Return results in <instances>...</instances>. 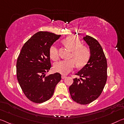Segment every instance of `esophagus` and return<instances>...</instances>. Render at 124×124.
<instances>
[{
  "mask_svg": "<svg viewBox=\"0 0 124 124\" xmlns=\"http://www.w3.org/2000/svg\"><path fill=\"white\" fill-rule=\"evenodd\" d=\"M61 77H62V79H64V78H65L66 77V76H64V75H62Z\"/></svg>",
  "mask_w": 124,
  "mask_h": 124,
  "instance_id": "1",
  "label": "esophagus"
}]
</instances>
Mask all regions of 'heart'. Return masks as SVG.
I'll return each mask as SVG.
<instances>
[{
  "label": "heart",
  "mask_w": 124,
  "mask_h": 124,
  "mask_svg": "<svg viewBox=\"0 0 124 124\" xmlns=\"http://www.w3.org/2000/svg\"><path fill=\"white\" fill-rule=\"evenodd\" d=\"M63 43L67 47L72 51L70 57L73 60H63L54 64V70L56 72L62 74L69 73L75 67V62L77 65L81 67L84 65L89 60L90 52L87 47L82 46L79 39L74 36H69L63 40ZM50 56L52 60L57 61L59 59L58 47L52 45L50 48ZM75 61L74 62V61Z\"/></svg>",
  "instance_id": "b5f03b06"
}]
</instances>
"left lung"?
<instances>
[{
  "instance_id": "8db88e82",
  "label": "left lung",
  "mask_w": 124,
  "mask_h": 124,
  "mask_svg": "<svg viewBox=\"0 0 124 124\" xmlns=\"http://www.w3.org/2000/svg\"><path fill=\"white\" fill-rule=\"evenodd\" d=\"M89 45L90 57L87 64L76 74L80 79H73L69 88L72 99L76 103L86 105L101 95L107 80V61L101 45L93 37H83Z\"/></svg>"
}]
</instances>
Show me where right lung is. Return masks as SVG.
Wrapping results in <instances>:
<instances>
[{
	"instance_id": "right-lung-1",
	"label": "right lung",
	"mask_w": 124,
	"mask_h": 124,
	"mask_svg": "<svg viewBox=\"0 0 124 124\" xmlns=\"http://www.w3.org/2000/svg\"><path fill=\"white\" fill-rule=\"evenodd\" d=\"M61 35L39 31L25 43L16 62V77L27 99L35 103L48 101L61 79L59 73L45 76L50 70V48Z\"/></svg>"
}]
</instances>
